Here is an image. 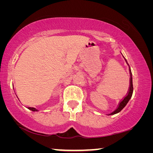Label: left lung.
<instances>
[{"label": "left lung", "instance_id": "8db88e82", "mask_svg": "<svg viewBox=\"0 0 153 153\" xmlns=\"http://www.w3.org/2000/svg\"><path fill=\"white\" fill-rule=\"evenodd\" d=\"M130 71H131V79H130V83H131V84H130L128 93L127 96H126V97L124 98L121 101H120L119 105H118V108H117L114 111H113L112 113L109 114L108 116H110V115H114V114H118V113H119L120 111L126 106V104L128 103L129 100L131 99V98L132 97V95H133V78H132V73L131 71V68H130Z\"/></svg>", "mask_w": 153, "mask_h": 153}]
</instances>
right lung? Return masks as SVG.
I'll list each match as a JSON object with an SVG mask.
<instances>
[{
    "instance_id": "obj_1",
    "label": "right lung",
    "mask_w": 153,
    "mask_h": 153,
    "mask_svg": "<svg viewBox=\"0 0 153 153\" xmlns=\"http://www.w3.org/2000/svg\"><path fill=\"white\" fill-rule=\"evenodd\" d=\"M28 109H30V110H31L33 111H38L37 109H36L35 108H33V107H28Z\"/></svg>"
}]
</instances>
